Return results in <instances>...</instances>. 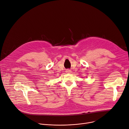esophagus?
Masks as SVG:
<instances>
[{
	"label": "esophagus",
	"mask_w": 129,
	"mask_h": 129,
	"mask_svg": "<svg viewBox=\"0 0 129 129\" xmlns=\"http://www.w3.org/2000/svg\"><path fill=\"white\" fill-rule=\"evenodd\" d=\"M66 71L67 73H70L71 72V71L70 69H67Z\"/></svg>",
	"instance_id": "1"
}]
</instances>
